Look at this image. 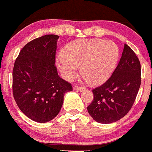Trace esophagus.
Segmentation results:
<instances>
[{"instance_id": "1", "label": "esophagus", "mask_w": 152, "mask_h": 152, "mask_svg": "<svg viewBox=\"0 0 152 152\" xmlns=\"http://www.w3.org/2000/svg\"><path fill=\"white\" fill-rule=\"evenodd\" d=\"M73 89H74L75 91H83L85 88L83 87H79V86H75L74 87H73Z\"/></svg>"}]
</instances>
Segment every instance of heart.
<instances>
[{
    "label": "heart",
    "instance_id": "1",
    "mask_svg": "<svg viewBox=\"0 0 152 152\" xmlns=\"http://www.w3.org/2000/svg\"><path fill=\"white\" fill-rule=\"evenodd\" d=\"M120 57V50L114 42L100 39L75 40L63 50L56 64L65 80L71 81L81 73L93 85H100L113 73Z\"/></svg>",
    "mask_w": 152,
    "mask_h": 152
}]
</instances>
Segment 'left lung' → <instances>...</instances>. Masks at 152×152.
Here are the masks:
<instances>
[{"instance_id":"obj_1","label":"left lung","mask_w":152,"mask_h":152,"mask_svg":"<svg viewBox=\"0 0 152 152\" xmlns=\"http://www.w3.org/2000/svg\"><path fill=\"white\" fill-rule=\"evenodd\" d=\"M141 64L128 45L110 78L93 90L94 100L88 112L95 121L109 124L118 121L128 113L141 86Z\"/></svg>"}]
</instances>
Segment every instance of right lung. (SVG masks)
I'll use <instances>...</instances> for the list:
<instances>
[{
	"label": "right lung",
	"mask_w": 152,
	"mask_h": 152,
	"mask_svg": "<svg viewBox=\"0 0 152 152\" xmlns=\"http://www.w3.org/2000/svg\"><path fill=\"white\" fill-rule=\"evenodd\" d=\"M59 36L46 35L26 44L13 69V94L19 109L30 120L49 122L57 116L71 84L58 76L55 66Z\"/></svg>",
	"instance_id": "1"
}]
</instances>
